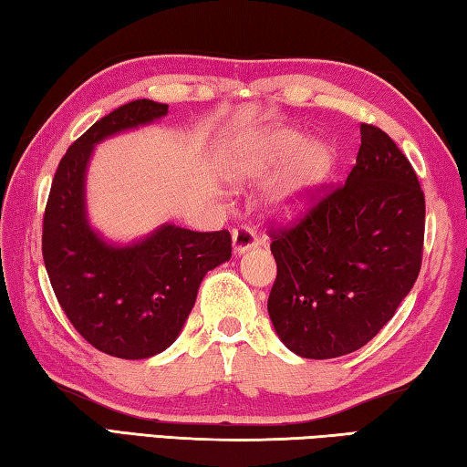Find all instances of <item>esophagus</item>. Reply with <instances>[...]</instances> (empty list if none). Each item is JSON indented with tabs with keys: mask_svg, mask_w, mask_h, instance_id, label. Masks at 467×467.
Masks as SVG:
<instances>
[{
	"mask_svg": "<svg viewBox=\"0 0 467 467\" xmlns=\"http://www.w3.org/2000/svg\"><path fill=\"white\" fill-rule=\"evenodd\" d=\"M257 234L249 226H239L233 231V251L234 255H243L244 251L257 247Z\"/></svg>",
	"mask_w": 467,
	"mask_h": 467,
	"instance_id": "esophagus-1",
	"label": "esophagus"
}]
</instances>
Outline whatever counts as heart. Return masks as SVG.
I'll use <instances>...</instances> for the list:
<instances>
[{
    "mask_svg": "<svg viewBox=\"0 0 467 467\" xmlns=\"http://www.w3.org/2000/svg\"><path fill=\"white\" fill-rule=\"evenodd\" d=\"M336 167L327 141L306 140L295 128H264L233 138L218 154V171L228 185H247L277 171L265 195L275 218H296L309 208Z\"/></svg>",
    "mask_w": 467,
    "mask_h": 467,
    "instance_id": "obj_1",
    "label": "heart"
}]
</instances>
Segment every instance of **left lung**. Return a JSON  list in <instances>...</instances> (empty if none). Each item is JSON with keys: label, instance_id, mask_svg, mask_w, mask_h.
<instances>
[{"label": "left lung", "instance_id": "obj_1", "mask_svg": "<svg viewBox=\"0 0 467 467\" xmlns=\"http://www.w3.org/2000/svg\"><path fill=\"white\" fill-rule=\"evenodd\" d=\"M424 193L393 140L360 125L346 183L296 226L275 233L278 265L267 313L303 358H337L370 342L420 272Z\"/></svg>", "mask_w": 467, "mask_h": 467}]
</instances>
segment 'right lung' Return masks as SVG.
I'll return each instance as SVG.
<instances>
[{"label":"right lung","instance_id":"add662e5","mask_svg":"<svg viewBox=\"0 0 467 467\" xmlns=\"http://www.w3.org/2000/svg\"><path fill=\"white\" fill-rule=\"evenodd\" d=\"M169 105L133 100L78 138L55 172L43 220V259L63 313L97 350L125 360L156 357L179 337L203 275L231 259V234L164 223L130 243L92 226L86 177L94 148L152 125Z\"/></svg>","mask_w":467,"mask_h":467}]
</instances>
